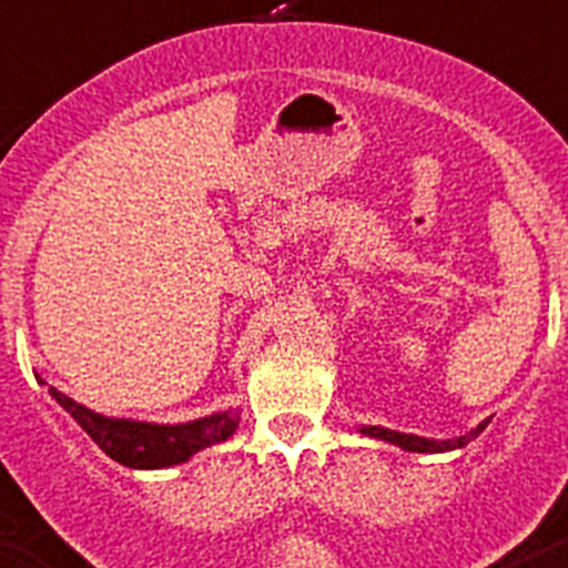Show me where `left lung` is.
I'll return each mask as SVG.
<instances>
[{
    "label": "left lung",
    "instance_id": "1",
    "mask_svg": "<svg viewBox=\"0 0 568 568\" xmlns=\"http://www.w3.org/2000/svg\"><path fill=\"white\" fill-rule=\"evenodd\" d=\"M490 418L479 422L470 433L456 438H424V436H413V433H398V430H387V427H361V433L369 438H381V442H389V445H398L402 450H409V454H447V450H456V447H465L468 442H474L479 433L488 427Z\"/></svg>",
    "mask_w": 568,
    "mask_h": 568
}]
</instances>
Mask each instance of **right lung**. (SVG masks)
<instances>
[{
	"label": "right lung",
	"mask_w": 568,
	"mask_h": 568,
	"mask_svg": "<svg viewBox=\"0 0 568 568\" xmlns=\"http://www.w3.org/2000/svg\"><path fill=\"white\" fill-rule=\"evenodd\" d=\"M37 381L45 384L42 378ZM49 393L92 436V442L103 454L135 470L173 468V465L187 462L190 456H195L204 447L231 438L240 427V413L236 409H222V413H211V416L193 418V422L184 424H152L135 422V418L100 416V413L83 407V404L63 395L60 389L49 387Z\"/></svg>",
	"instance_id": "add662e5"
}]
</instances>
